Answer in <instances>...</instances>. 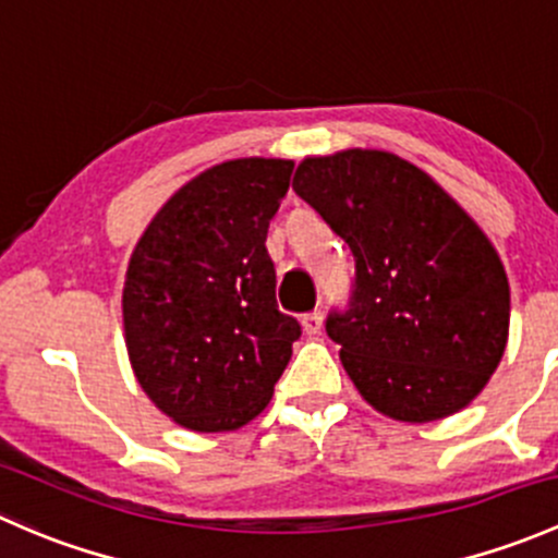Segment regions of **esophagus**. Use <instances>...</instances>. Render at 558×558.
Wrapping results in <instances>:
<instances>
[{
    "label": "esophagus",
    "instance_id": "1",
    "mask_svg": "<svg viewBox=\"0 0 558 558\" xmlns=\"http://www.w3.org/2000/svg\"><path fill=\"white\" fill-rule=\"evenodd\" d=\"M301 325H303V332H306V336H317V332L322 330V314L319 312L303 314Z\"/></svg>",
    "mask_w": 558,
    "mask_h": 558
}]
</instances>
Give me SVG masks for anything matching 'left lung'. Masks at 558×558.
I'll return each mask as SVG.
<instances>
[{"label": "left lung", "mask_w": 558, "mask_h": 558, "mask_svg": "<svg viewBox=\"0 0 558 558\" xmlns=\"http://www.w3.org/2000/svg\"><path fill=\"white\" fill-rule=\"evenodd\" d=\"M292 191L354 255L349 308L325 330L367 403L422 424L478 398L508 343L510 287L473 217L384 150L306 158Z\"/></svg>", "instance_id": "obj_1"}]
</instances>
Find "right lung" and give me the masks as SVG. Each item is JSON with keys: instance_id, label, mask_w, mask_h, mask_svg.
Masks as SVG:
<instances>
[{"instance_id": "right-lung-1", "label": "right lung", "mask_w": 558, "mask_h": 558, "mask_svg": "<svg viewBox=\"0 0 558 558\" xmlns=\"http://www.w3.org/2000/svg\"><path fill=\"white\" fill-rule=\"evenodd\" d=\"M292 160L239 158L171 195L129 260L123 327L136 381L193 433H231L268 405L301 325L277 306L268 222Z\"/></svg>"}]
</instances>
